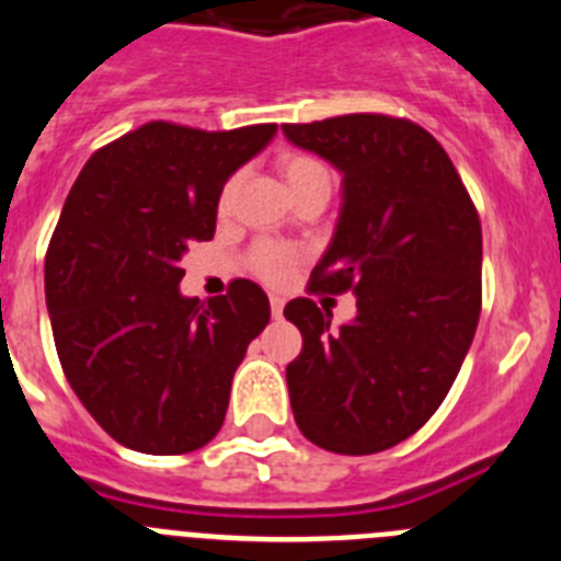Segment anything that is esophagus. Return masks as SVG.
Masks as SVG:
<instances>
[{
  "label": "esophagus",
  "mask_w": 561,
  "mask_h": 561,
  "mask_svg": "<svg viewBox=\"0 0 561 561\" xmlns=\"http://www.w3.org/2000/svg\"><path fill=\"white\" fill-rule=\"evenodd\" d=\"M270 306H272V317H275V320H280V317H284V297L272 295Z\"/></svg>",
  "instance_id": "1"
}]
</instances>
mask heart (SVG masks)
<instances>
[{"label":"heart","instance_id":"heart-1","mask_svg":"<svg viewBox=\"0 0 561 561\" xmlns=\"http://www.w3.org/2000/svg\"><path fill=\"white\" fill-rule=\"evenodd\" d=\"M280 176H284L286 187L291 191V196H300L306 191H314V187H331V171L323 160H317L311 153H284L280 162ZM232 191H236V182H227L225 193H221V207L230 205ZM297 261V252L291 247L284 244H257L252 252V266L264 280H284L291 272Z\"/></svg>","mask_w":561,"mask_h":561}]
</instances>
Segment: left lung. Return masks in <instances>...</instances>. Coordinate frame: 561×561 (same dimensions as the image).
<instances>
[{"mask_svg": "<svg viewBox=\"0 0 561 561\" xmlns=\"http://www.w3.org/2000/svg\"><path fill=\"white\" fill-rule=\"evenodd\" d=\"M284 134L342 173L340 219L309 289L356 295V317L336 331L309 297L286 304L304 334L286 365L291 413L329 453H381L427 424L474 340L478 210L440 142L410 121L342 114Z\"/></svg>", "mask_w": 561, "mask_h": 561, "instance_id": "1", "label": "left lung"}]
</instances>
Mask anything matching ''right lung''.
<instances>
[{
  "mask_svg": "<svg viewBox=\"0 0 561 561\" xmlns=\"http://www.w3.org/2000/svg\"><path fill=\"white\" fill-rule=\"evenodd\" d=\"M275 134V123H146L92 153L64 202L44 261L56 351L83 408L123 447L193 453L225 424L270 297L252 280L207 304L185 297L180 261L210 241L225 182Z\"/></svg>",
  "mask_w": 561,
  "mask_h": 561,
  "instance_id": "add662e5",
  "label": "right lung"
}]
</instances>
